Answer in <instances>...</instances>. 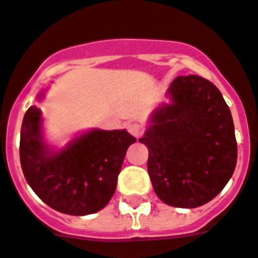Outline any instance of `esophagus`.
I'll return each instance as SVG.
<instances>
[{
  "label": "esophagus",
  "instance_id": "34e87169",
  "mask_svg": "<svg viewBox=\"0 0 258 258\" xmlns=\"http://www.w3.org/2000/svg\"><path fill=\"white\" fill-rule=\"evenodd\" d=\"M127 128H128L130 134L135 136V138H140L144 134V131H146V127H144V124L142 122L130 123Z\"/></svg>",
  "mask_w": 258,
  "mask_h": 258
}]
</instances>
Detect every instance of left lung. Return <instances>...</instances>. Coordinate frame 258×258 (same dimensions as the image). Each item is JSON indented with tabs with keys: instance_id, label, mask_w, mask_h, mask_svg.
Wrapping results in <instances>:
<instances>
[{
	"instance_id": "1",
	"label": "left lung",
	"mask_w": 258,
	"mask_h": 258,
	"mask_svg": "<svg viewBox=\"0 0 258 258\" xmlns=\"http://www.w3.org/2000/svg\"><path fill=\"white\" fill-rule=\"evenodd\" d=\"M172 105L153 114L139 139L148 148V173L162 202L194 209L227 185L237 161L229 107L219 89L199 76H179L169 88Z\"/></svg>"
}]
</instances>
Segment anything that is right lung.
I'll list each match as a JSON object with an SVG mask.
<instances>
[{
  "label": "right lung",
  "mask_w": 258,
  "mask_h": 258,
  "mask_svg": "<svg viewBox=\"0 0 258 258\" xmlns=\"http://www.w3.org/2000/svg\"><path fill=\"white\" fill-rule=\"evenodd\" d=\"M40 124V110L31 106L23 118L19 144L21 165L31 189L62 214L81 216L103 209L114 196L125 152L135 138L125 130H94L52 155L42 142Z\"/></svg>",
  "instance_id": "add662e5"
}]
</instances>
